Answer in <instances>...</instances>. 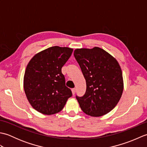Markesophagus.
<instances>
[{
    "label": "esophagus",
    "mask_w": 147,
    "mask_h": 147,
    "mask_svg": "<svg viewBox=\"0 0 147 147\" xmlns=\"http://www.w3.org/2000/svg\"><path fill=\"white\" fill-rule=\"evenodd\" d=\"M76 88H73L72 89V93H73V95H74L75 94V93H76Z\"/></svg>",
    "instance_id": "esophagus-1"
}]
</instances>
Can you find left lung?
<instances>
[{"instance_id":"8db88e82","label":"left lung","mask_w":147,"mask_h":147,"mask_svg":"<svg viewBox=\"0 0 147 147\" xmlns=\"http://www.w3.org/2000/svg\"><path fill=\"white\" fill-rule=\"evenodd\" d=\"M74 55L86 83L85 95L76 96L81 109L93 117L107 114L117 104L123 91L119 64L109 53L96 47L76 49Z\"/></svg>"}]
</instances>
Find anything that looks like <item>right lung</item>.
<instances>
[{"instance_id":"right-lung-1","label":"right lung","mask_w":147,"mask_h":147,"mask_svg":"<svg viewBox=\"0 0 147 147\" xmlns=\"http://www.w3.org/2000/svg\"><path fill=\"white\" fill-rule=\"evenodd\" d=\"M73 51L68 47H52L36 54L27 65L24 90L31 105L40 113H57L72 96L61 69Z\"/></svg>"}]
</instances>
